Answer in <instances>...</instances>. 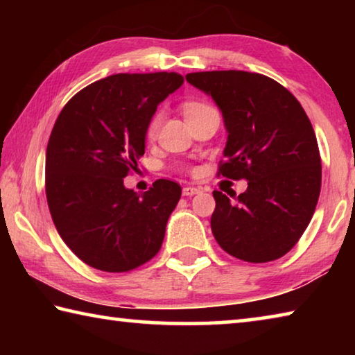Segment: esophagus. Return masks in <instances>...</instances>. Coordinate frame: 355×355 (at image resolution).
Returning <instances> with one entry per match:
<instances>
[{
    "mask_svg": "<svg viewBox=\"0 0 355 355\" xmlns=\"http://www.w3.org/2000/svg\"><path fill=\"white\" fill-rule=\"evenodd\" d=\"M199 192H200V189L194 188V186H186V188H183V196H186V197L196 196V194H199Z\"/></svg>",
    "mask_w": 355,
    "mask_h": 355,
    "instance_id": "esophagus-1",
    "label": "esophagus"
}]
</instances>
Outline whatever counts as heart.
<instances>
[{"label":"heart","instance_id":"b5f03b06","mask_svg":"<svg viewBox=\"0 0 355 355\" xmlns=\"http://www.w3.org/2000/svg\"><path fill=\"white\" fill-rule=\"evenodd\" d=\"M207 107H209V106L205 103H199V101H189V103L184 105V116L188 117V116H191V114H196L202 110H207ZM161 122H163V111H156L147 125V136L152 137L158 133Z\"/></svg>","mask_w":355,"mask_h":355}]
</instances>
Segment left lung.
<instances>
[{"label":"left lung","mask_w":355,"mask_h":355,"mask_svg":"<svg viewBox=\"0 0 355 355\" xmlns=\"http://www.w3.org/2000/svg\"><path fill=\"white\" fill-rule=\"evenodd\" d=\"M186 81L222 111L228 137L218 175L248 180L236 202L213 192L216 241L239 260H277L302 236L320 197L321 156L310 119L288 89L260 73L197 71Z\"/></svg>","instance_id":"1"}]
</instances>
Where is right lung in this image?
Wrapping results in <instances>:
<instances>
[{"mask_svg": "<svg viewBox=\"0 0 355 355\" xmlns=\"http://www.w3.org/2000/svg\"><path fill=\"white\" fill-rule=\"evenodd\" d=\"M182 84L175 71L111 75L81 89L58 116L46 146V202L64 243L89 266L127 272L159 252L182 188L161 178L139 196L123 178L146 152L156 107Z\"/></svg>", "mask_w": 355, "mask_h": 355, "instance_id": "1", "label": "right lung"}]
</instances>
